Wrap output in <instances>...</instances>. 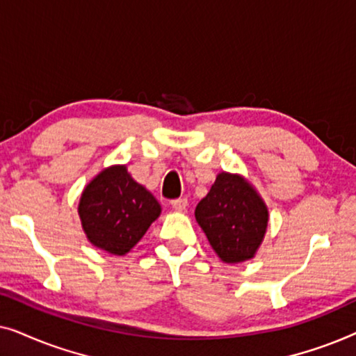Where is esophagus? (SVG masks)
Returning <instances> with one entry per match:
<instances>
[{
    "label": "esophagus",
    "mask_w": 356,
    "mask_h": 356,
    "mask_svg": "<svg viewBox=\"0 0 356 356\" xmlns=\"http://www.w3.org/2000/svg\"><path fill=\"white\" fill-rule=\"evenodd\" d=\"M172 207L178 212H184L188 207V201L186 199H175V201H172Z\"/></svg>",
    "instance_id": "34e87169"
}]
</instances>
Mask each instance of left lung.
Wrapping results in <instances>:
<instances>
[{
  "label": "left lung",
  "mask_w": 356,
  "mask_h": 356,
  "mask_svg": "<svg viewBox=\"0 0 356 356\" xmlns=\"http://www.w3.org/2000/svg\"><path fill=\"white\" fill-rule=\"evenodd\" d=\"M194 217L216 254L227 264H238L256 256L267 232L269 209L245 177L222 172Z\"/></svg>",
  "instance_id": "8db88e82"
}]
</instances>
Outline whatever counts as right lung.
Returning a JSON list of instances; mask_svg holds the SVG:
<instances>
[{
  "instance_id": "add662e5",
  "label": "right lung",
  "mask_w": 356,
  "mask_h": 356,
  "mask_svg": "<svg viewBox=\"0 0 356 356\" xmlns=\"http://www.w3.org/2000/svg\"><path fill=\"white\" fill-rule=\"evenodd\" d=\"M160 212L154 194L134 181L126 165H111L92 178L77 207L87 240L113 256L133 250Z\"/></svg>"
}]
</instances>
